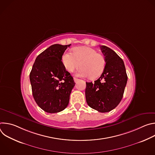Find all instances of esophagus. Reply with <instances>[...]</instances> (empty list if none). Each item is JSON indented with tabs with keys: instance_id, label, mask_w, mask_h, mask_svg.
<instances>
[{
	"instance_id": "obj_1",
	"label": "esophagus",
	"mask_w": 155,
	"mask_h": 155,
	"mask_svg": "<svg viewBox=\"0 0 155 155\" xmlns=\"http://www.w3.org/2000/svg\"><path fill=\"white\" fill-rule=\"evenodd\" d=\"M74 81L76 83L77 81H78V78H74Z\"/></svg>"
}]
</instances>
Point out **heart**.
Listing matches in <instances>:
<instances>
[{"mask_svg":"<svg viewBox=\"0 0 155 155\" xmlns=\"http://www.w3.org/2000/svg\"><path fill=\"white\" fill-rule=\"evenodd\" d=\"M62 61L65 69L73 72L80 67L82 68L77 75L81 77H89L94 79L100 77L104 72L106 61L104 56L97 53L91 48L80 47L75 48L73 54L65 53L62 57Z\"/></svg>","mask_w":155,"mask_h":155,"instance_id":"1","label":"heart"}]
</instances>
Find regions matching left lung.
Here are the masks:
<instances>
[{
	"instance_id": "left-lung-1",
	"label": "left lung",
	"mask_w": 155,
	"mask_h": 155,
	"mask_svg": "<svg viewBox=\"0 0 155 155\" xmlns=\"http://www.w3.org/2000/svg\"><path fill=\"white\" fill-rule=\"evenodd\" d=\"M106 61L104 72L94 83L86 82L87 105L102 113L114 109L121 101L127 81L123 59L112 49L102 45Z\"/></svg>"
}]
</instances>
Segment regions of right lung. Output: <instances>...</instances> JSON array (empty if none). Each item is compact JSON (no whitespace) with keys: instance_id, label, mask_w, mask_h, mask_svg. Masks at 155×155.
I'll return each mask as SVG.
<instances>
[{"instance_id":"obj_1","label":"right lung","mask_w":155,"mask_h":155,"mask_svg":"<svg viewBox=\"0 0 155 155\" xmlns=\"http://www.w3.org/2000/svg\"><path fill=\"white\" fill-rule=\"evenodd\" d=\"M71 44H54L41 53L32 66L29 78L35 101L44 111L58 113L69 104L75 86L71 74L65 70L62 56Z\"/></svg>"}]
</instances>
